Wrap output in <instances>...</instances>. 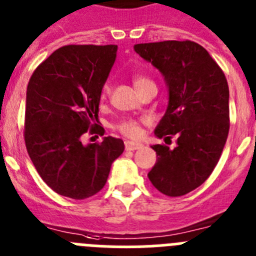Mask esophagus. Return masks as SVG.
I'll use <instances>...</instances> for the list:
<instances>
[{"mask_svg":"<svg viewBox=\"0 0 256 256\" xmlns=\"http://www.w3.org/2000/svg\"><path fill=\"white\" fill-rule=\"evenodd\" d=\"M124 144H126V151H134V150H140V147H142L140 144H138V142H132V140H126Z\"/></svg>","mask_w":256,"mask_h":256,"instance_id":"esophagus-1","label":"esophagus"}]
</instances>
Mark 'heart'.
I'll use <instances>...</instances> for the list:
<instances>
[{
    "label": "heart",
    "instance_id": "b5f03b06",
    "mask_svg": "<svg viewBox=\"0 0 256 256\" xmlns=\"http://www.w3.org/2000/svg\"><path fill=\"white\" fill-rule=\"evenodd\" d=\"M133 84H134V88L140 91L142 88H144L146 85H150V84H154V82L148 77L142 76V74H136V76H133ZM109 84H105L102 88V95L106 96L109 95ZM116 130L120 133H123L124 136H126V137H138L140 133V122L136 120V119H124V120L119 122L116 124Z\"/></svg>",
    "mask_w": 256,
    "mask_h": 256
}]
</instances>
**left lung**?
<instances>
[{
  "label": "left lung",
  "instance_id": "8db88e82",
  "mask_svg": "<svg viewBox=\"0 0 256 256\" xmlns=\"http://www.w3.org/2000/svg\"><path fill=\"white\" fill-rule=\"evenodd\" d=\"M136 53L165 77L168 105L157 124L158 138L176 136V147L151 146L157 161L148 179L157 190L180 196L210 178L230 130V91L224 71L207 50L190 40L136 44Z\"/></svg>",
  "mask_w": 256,
  "mask_h": 256
}]
</instances>
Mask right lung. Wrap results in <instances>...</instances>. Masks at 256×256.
Wrapping results in <instances>:
<instances>
[{
  "label": "right lung",
  "mask_w": 256,
  "mask_h": 256,
  "mask_svg": "<svg viewBox=\"0 0 256 256\" xmlns=\"http://www.w3.org/2000/svg\"><path fill=\"white\" fill-rule=\"evenodd\" d=\"M116 46H64L38 66L26 90L25 144L38 174L63 196L85 199L104 188L123 140L104 137L84 146L81 136L104 134L99 126L102 88Z\"/></svg>",
  "instance_id": "1"
}]
</instances>
